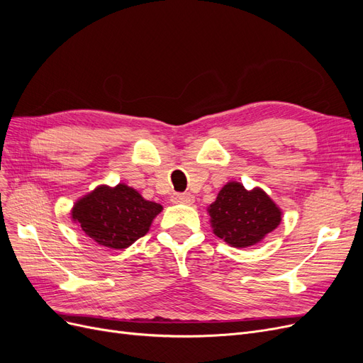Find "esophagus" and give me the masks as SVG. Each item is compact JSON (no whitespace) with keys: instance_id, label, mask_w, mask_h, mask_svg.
<instances>
[{"instance_id":"1","label":"esophagus","mask_w":363,"mask_h":363,"mask_svg":"<svg viewBox=\"0 0 363 363\" xmlns=\"http://www.w3.org/2000/svg\"><path fill=\"white\" fill-rule=\"evenodd\" d=\"M171 201L175 204H192L194 203V195L191 194H174L171 196Z\"/></svg>"}]
</instances>
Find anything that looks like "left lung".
Here are the masks:
<instances>
[{"label":"left lung","instance_id":"obj_1","mask_svg":"<svg viewBox=\"0 0 363 363\" xmlns=\"http://www.w3.org/2000/svg\"><path fill=\"white\" fill-rule=\"evenodd\" d=\"M213 233L228 245H255L281 221L280 207L260 188L247 191L244 184L228 182L207 207Z\"/></svg>","mask_w":363,"mask_h":363}]
</instances>
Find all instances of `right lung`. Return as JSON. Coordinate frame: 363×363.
Masks as SVG:
<instances>
[{
	"mask_svg": "<svg viewBox=\"0 0 363 363\" xmlns=\"http://www.w3.org/2000/svg\"><path fill=\"white\" fill-rule=\"evenodd\" d=\"M162 208L124 183L101 184L74 204L71 216L98 245L124 250L148 233Z\"/></svg>",
	"mask_w": 363,
	"mask_h": 363,
	"instance_id": "obj_1",
	"label": "right lung"
}]
</instances>
